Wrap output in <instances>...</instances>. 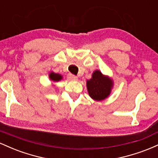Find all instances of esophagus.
<instances>
[{
    "instance_id": "1",
    "label": "esophagus",
    "mask_w": 158,
    "mask_h": 158,
    "mask_svg": "<svg viewBox=\"0 0 158 158\" xmlns=\"http://www.w3.org/2000/svg\"><path fill=\"white\" fill-rule=\"evenodd\" d=\"M68 79H70V80H77V77H76L75 75H73V74H69L68 75Z\"/></svg>"
}]
</instances>
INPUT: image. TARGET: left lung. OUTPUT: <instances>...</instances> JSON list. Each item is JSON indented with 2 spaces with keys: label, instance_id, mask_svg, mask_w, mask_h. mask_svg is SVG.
Instances as JSON below:
<instances>
[{
  "label": "left lung",
  "instance_id": "1",
  "mask_svg": "<svg viewBox=\"0 0 158 158\" xmlns=\"http://www.w3.org/2000/svg\"><path fill=\"white\" fill-rule=\"evenodd\" d=\"M113 87V81L110 78L102 75L99 70L92 74V78L87 81V88L90 97L94 100H103L109 96Z\"/></svg>",
  "mask_w": 158,
  "mask_h": 158
}]
</instances>
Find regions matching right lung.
<instances>
[{
  "mask_svg": "<svg viewBox=\"0 0 158 158\" xmlns=\"http://www.w3.org/2000/svg\"><path fill=\"white\" fill-rule=\"evenodd\" d=\"M49 77H50V79H51L52 81H58L62 79V77H61L60 74L55 73H53V72H51V73H50Z\"/></svg>",
  "mask_w": 158,
  "mask_h": 158,
  "instance_id": "right-lung-1",
  "label": "right lung"
}]
</instances>
